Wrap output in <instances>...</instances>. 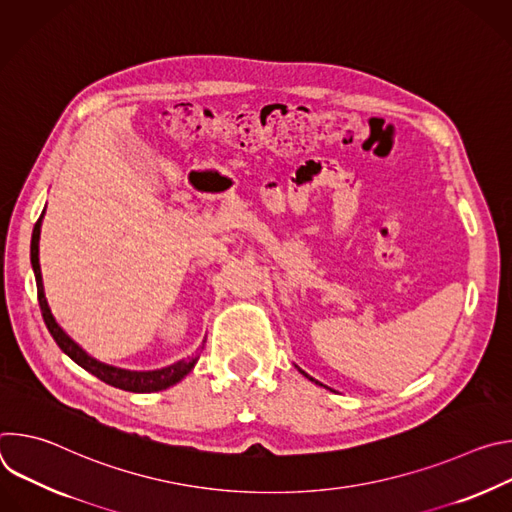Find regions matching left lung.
<instances>
[{
	"label": "left lung",
	"mask_w": 512,
	"mask_h": 512,
	"mask_svg": "<svg viewBox=\"0 0 512 512\" xmlns=\"http://www.w3.org/2000/svg\"><path fill=\"white\" fill-rule=\"evenodd\" d=\"M298 371H300V373H302V375H304V377H306V379H310V381H312V383H316V385H322V383H320V381H316V379H312V377H310V375H308V373H306V371H302V369H300V367H298Z\"/></svg>",
	"instance_id": "8db88e82"
}]
</instances>
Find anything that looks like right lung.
<instances>
[{
  "mask_svg": "<svg viewBox=\"0 0 512 512\" xmlns=\"http://www.w3.org/2000/svg\"><path fill=\"white\" fill-rule=\"evenodd\" d=\"M46 208L42 210L38 223L34 225V233H32V245H30V261H32V269H34V277H36V287H38V302H40V310H42V318L46 322L48 332L52 334V338L56 340V344L60 346V350L75 360L79 367H83L87 373L95 375L97 379H101L103 383L123 389V391H131V393H156V391H164L176 383H180L192 369L194 364L198 362V356H188L182 358L174 364H168V367L156 369V371H129V369H119L113 367V364L101 362L97 358H93L83 346H79L75 340H72L56 322V318L52 316V310L48 306L46 294H44V281H42V271H40V229H42V218H44ZM206 338L202 340V344L198 346V350L204 348Z\"/></svg>",
  "mask_w": 512,
  "mask_h": 512,
  "instance_id": "obj_1",
  "label": "right lung"
}]
</instances>
